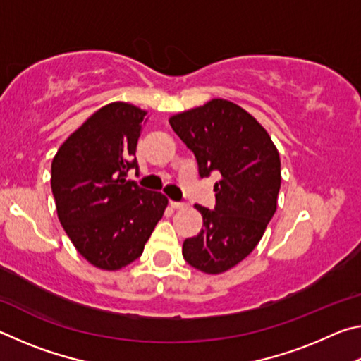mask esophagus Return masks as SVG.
Here are the masks:
<instances>
[{
    "instance_id": "1",
    "label": "esophagus",
    "mask_w": 361,
    "mask_h": 361,
    "mask_svg": "<svg viewBox=\"0 0 361 361\" xmlns=\"http://www.w3.org/2000/svg\"><path fill=\"white\" fill-rule=\"evenodd\" d=\"M170 205H172L173 209H176V210L185 209V207H186V204H185V202H175V200H170Z\"/></svg>"
}]
</instances>
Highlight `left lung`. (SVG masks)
Masks as SVG:
<instances>
[{"label": "left lung", "mask_w": 361, "mask_h": 361, "mask_svg": "<svg viewBox=\"0 0 361 361\" xmlns=\"http://www.w3.org/2000/svg\"><path fill=\"white\" fill-rule=\"evenodd\" d=\"M194 152L200 178L219 175L215 209L195 205L204 228L183 242V258L205 274H221L253 252L277 210L280 156L258 121L235 103L213 99L170 118Z\"/></svg>", "instance_id": "1"}]
</instances>
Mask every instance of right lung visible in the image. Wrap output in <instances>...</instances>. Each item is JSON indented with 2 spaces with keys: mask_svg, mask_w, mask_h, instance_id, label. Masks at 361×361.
<instances>
[{
  "mask_svg": "<svg viewBox=\"0 0 361 361\" xmlns=\"http://www.w3.org/2000/svg\"><path fill=\"white\" fill-rule=\"evenodd\" d=\"M146 111L114 102L65 140L52 161L57 215L73 245L90 264L118 271L143 253L167 207L162 192L127 180L135 169Z\"/></svg>",
  "mask_w": 361,
  "mask_h": 361,
  "instance_id": "add662e5",
  "label": "right lung"
}]
</instances>
